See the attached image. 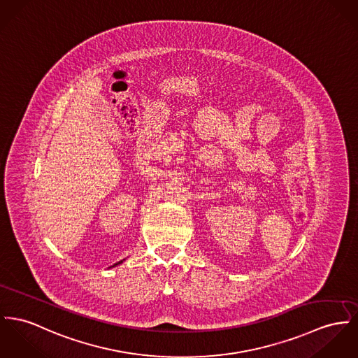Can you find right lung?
Segmentation results:
<instances>
[{"mask_svg":"<svg viewBox=\"0 0 358 358\" xmlns=\"http://www.w3.org/2000/svg\"><path fill=\"white\" fill-rule=\"evenodd\" d=\"M114 266H115V264H114Z\"/></svg>","mask_w":358,"mask_h":358,"instance_id":"1","label":"right lung"}]
</instances>
